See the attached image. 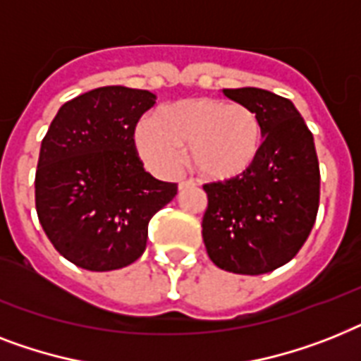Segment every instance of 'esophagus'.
Listing matches in <instances>:
<instances>
[{
  "label": "esophagus",
  "instance_id": "obj_1",
  "mask_svg": "<svg viewBox=\"0 0 361 361\" xmlns=\"http://www.w3.org/2000/svg\"><path fill=\"white\" fill-rule=\"evenodd\" d=\"M196 183L192 180H185V181H180V190H183V189H189V187H195Z\"/></svg>",
  "mask_w": 361,
  "mask_h": 361
}]
</instances>
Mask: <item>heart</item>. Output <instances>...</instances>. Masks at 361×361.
<instances>
[{
    "instance_id": "heart-1",
    "label": "heart",
    "mask_w": 361,
    "mask_h": 361,
    "mask_svg": "<svg viewBox=\"0 0 361 361\" xmlns=\"http://www.w3.org/2000/svg\"><path fill=\"white\" fill-rule=\"evenodd\" d=\"M137 154L163 178L180 174L189 146L190 165L211 181L235 180L256 165L263 126L243 104L221 98H185L161 105L133 133Z\"/></svg>"
}]
</instances>
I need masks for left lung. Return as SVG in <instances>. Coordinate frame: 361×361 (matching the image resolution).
Here are the masks:
<instances>
[{"mask_svg": "<svg viewBox=\"0 0 361 361\" xmlns=\"http://www.w3.org/2000/svg\"><path fill=\"white\" fill-rule=\"evenodd\" d=\"M222 94L257 114L265 140L247 174L204 185L202 237L216 267L265 274L291 262L315 224L321 185L315 142L291 99L254 87Z\"/></svg>", "mask_w": 361, "mask_h": 361, "instance_id": "left-lung-1", "label": "left lung"}]
</instances>
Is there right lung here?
<instances>
[{
	"mask_svg": "<svg viewBox=\"0 0 361 361\" xmlns=\"http://www.w3.org/2000/svg\"><path fill=\"white\" fill-rule=\"evenodd\" d=\"M150 90L122 85L75 96L40 145L35 202L57 252L87 271H114L142 256L148 222L178 192L142 169L133 145Z\"/></svg>",
	"mask_w": 361,
	"mask_h": 361,
	"instance_id": "obj_1",
	"label": "right lung"
}]
</instances>
